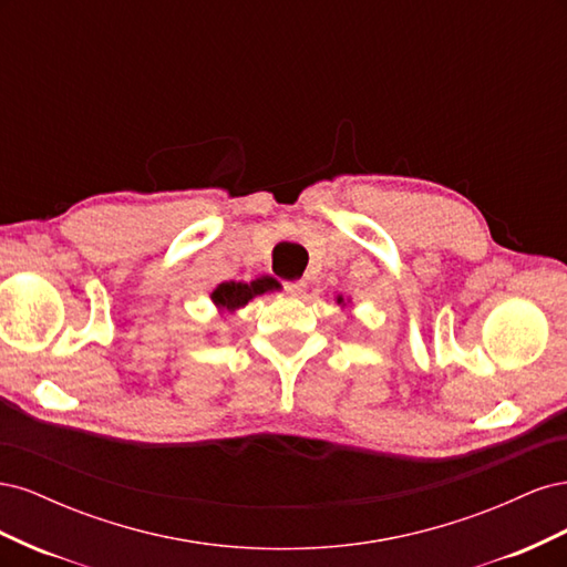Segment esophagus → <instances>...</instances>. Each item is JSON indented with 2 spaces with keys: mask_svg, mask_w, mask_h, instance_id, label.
Instances as JSON below:
<instances>
[{
  "mask_svg": "<svg viewBox=\"0 0 567 567\" xmlns=\"http://www.w3.org/2000/svg\"><path fill=\"white\" fill-rule=\"evenodd\" d=\"M286 290L290 296H302L307 290V281L305 279H296V281H286Z\"/></svg>",
  "mask_w": 567,
  "mask_h": 567,
  "instance_id": "esophagus-1",
  "label": "esophagus"
}]
</instances>
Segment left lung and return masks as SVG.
Returning <instances> with one entry per match:
<instances>
[{
  "instance_id": "1",
  "label": "left lung",
  "mask_w": 567,
  "mask_h": 567,
  "mask_svg": "<svg viewBox=\"0 0 567 567\" xmlns=\"http://www.w3.org/2000/svg\"><path fill=\"white\" fill-rule=\"evenodd\" d=\"M338 305H342V307H346V300H342V296H338Z\"/></svg>"
}]
</instances>
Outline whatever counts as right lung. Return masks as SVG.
Here are the masks:
<instances>
[{
	"mask_svg": "<svg viewBox=\"0 0 567 567\" xmlns=\"http://www.w3.org/2000/svg\"><path fill=\"white\" fill-rule=\"evenodd\" d=\"M274 288H279V286H277V281L269 279V277H260V279H255L250 284L225 281L213 290L210 298L219 310V315H234L236 310L246 307L255 296L269 293V290H274Z\"/></svg>",
	"mask_w": 567,
	"mask_h": 567,
	"instance_id": "1",
	"label": "right lung"
}]
</instances>
